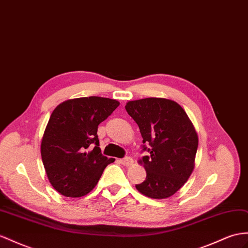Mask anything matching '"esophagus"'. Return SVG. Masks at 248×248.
<instances>
[{"label": "esophagus", "mask_w": 248, "mask_h": 248, "mask_svg": "<svg viewBox=\"0 0 248 248\" xmlns=\"http://www.w3.org/2000/svg\"><path fill=\"white\" fill-rule=\"evenodd\" d=\"M119 162L123 164V166H132L133 164V159L131 157H124V158H123V159H120L119 160Z\"/></svg>", "instance_id": "34e87169"}]
</instances>
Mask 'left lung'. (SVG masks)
<instances>
[{
  "mask_svg": "<svg viewBox=\"0 0 248 248\" xmlns=\"http://www.w3.org/2000/svg\"><path fill=\"white\" fill-rule=\"evenodd\" d=\"M125 111L137 124L142 137L140 162L145 180L136 188L154 199H164L182 187L194 170L198 136L186 111L176 101L143 98L129 101Z\"/></svg>",
  "mask_w": 248,
  "mask_h": 248,
  "instance_id": "8db88e82",
  "label": "left lung"
}]
</instances>
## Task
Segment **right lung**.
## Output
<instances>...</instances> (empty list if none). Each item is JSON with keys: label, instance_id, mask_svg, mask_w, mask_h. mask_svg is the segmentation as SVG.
Masks as SVG:
<instances>
[{"label": "right lung", "instance_id": "add662e5", "mask_svg": "<svg viewBox=\"0 0 248 248\" xmlns=\"http://www.w3.org/2000/svg\"><path fill=\"white\" fill-rule=\"evenodd\" d=\"M118 106L115 99L90 96L63 101L52 112L41 153L48 179L60 194L81 197L90 193L114 161L101 154L97 129Z\"/></svg>", "mask_w": 248, "mask_h": 248}]
</instances>
